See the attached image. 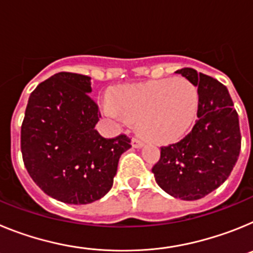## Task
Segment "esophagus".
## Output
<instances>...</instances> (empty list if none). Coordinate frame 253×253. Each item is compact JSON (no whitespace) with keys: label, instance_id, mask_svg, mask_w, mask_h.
<instances>
[{"label":"esophagus","instance_id":"obj_1","mask_svg":"<svg viewBox=\"0 0 253 253\" xmlns=\"http://www.w3.org/2000/svg\"><path fill=\"white\" fill-rule=\"evenodd\" d=\"M131 146H133V148L139 149L144 146V142H143V140H140L139 138H133V139H131Z\"/></svg>","mask_w":253,"mask_h":253}]
</instances>
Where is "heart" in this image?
I'll return each mask as SVG.
<instances>
[{
    "mask_svg": "<svg viewBox=\"0 0 253 253\" xmlns=\"http://www.w3.org/2000/svg\"><path fill=\"white\" fill-rule=\"evenodd\" d=\"M199 106L196 87L185 78H162L118 87L102 111L118 122L139 120L140 133L156 143L177 140L187 131Z\"/></svg>",
    "mask_w": 253,
    "mask_h": 253,
    "instance_id": "1",
    "label": "heart"
}]
</instances>
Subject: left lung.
Returning a JSON list of instances; mask_svg holds the SVG:
<instances>
[{
	"instance_id": "8db88e82",
	"label": "left lung",
	"mask_w": 253,
	"mask_h": 253,
	"mask_svg": "<svg viewBox=\"0 0 253 253\" xmlns=\"http://www.w3.org/2000/svg\"><path fill=\"white\" fill-rule=\"evenodd\" d=\"M176 73L198 87V118L184 139L161 148V158L152 172L169 195L198 200L231 175L241 151L240 122L224 84L193 68Z\"/></svg>"
}]
</instances>
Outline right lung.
I'll return each mask as SVG.
<instances>
[{
  "instance_id": "obj_1",
  "label": "right lung",
  "mask_w": 253,
  "mask_h": 253,
  "mask_svg": "<svg viewBox=\"0 0 253 253\" xmlns=\"http://www.w3.org/2000/svg\"><path fill=\"white\" fill-rule=\"evenodd\" d=\"M91 77L59 72L31 92L21 126V153L30 177L46 195L90 204L113 187L119 158L130 148L122 134L101 137Z\"/></svg>"
}]
</instances>
